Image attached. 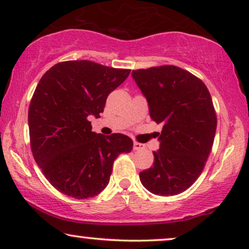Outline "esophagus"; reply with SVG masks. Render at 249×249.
<instances>
[{
  "label": "esophagus",
  "mask_w": 249,
  "mask_h": 249,
  "mask_svg": "<svg viewBox=\"0 0 249 249\" xmlns=\"http://www.w3.org/2000/svg\"><path fill=\"white\" fill-rule=\"evenodd\" d=\"M133 149H134V150H142V149H144V144L134 141V143H133Z\"/></svg>",
  "instance_id": "obj_1"
}]
</instances>
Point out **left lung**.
Returning a JSON list of instances; mask_svg holds the SVG:
<instances>
[{
    "mask_svg": "<svg viewBox=\"0 0 249 249\" xmlns=\"http://www.w3.org/2000/svg\"><path fill=\"white\" fill-rule=\"evenodd\" d=\"M133 79L144 94L150 117L162 124L155 161L140 173L152 194L183 193L204 169L216 129V114L204 82L175 65L140 69Z\"/></svg>",
    "mask_w": 249,
    "mask_h": 249,
    "instance_id": "8db88e82",
    "label": "left lung"
}]
</instances>
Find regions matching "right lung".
Returning <instances> with one entry per match:
<instances>
[{
	"label": "right lung",
	"mask_w": 249,
	"mask_h": 249,
	"mask_svg": "<svg viewBox=\"0 0 249 249\" xmlns=\"http://www.w3.org/2000/svg\"><path fill=\"white\" fill-rule=\"evenodd\" d=\"M129 72L85 59L66 61L38 82L28 111L31 152L61 193L78 199L97 196L109 183L115 159L133 149L128 136L97 134L88 120L100 117L108 94Z\"/></svg>",
	"instance_id": "add662e5"
}]
</instances>
